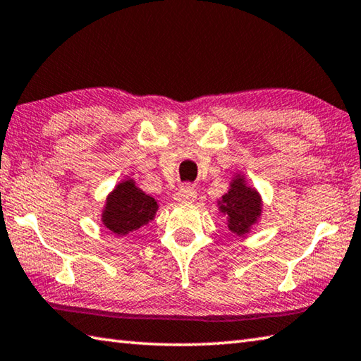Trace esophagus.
<instances>
[{"instance_id":"obj_1","label":"esophagus","mask_w":361,"mask_h":361,"mask_svg":"<svg viewBox=\"0 0 361 361\" xmlns=\"http://www.w3.org/2000/svg\"><path fill=\"white\" fill-rule=\"evenodd\" d=\"M174 198H176V201H179V202H192L196 198V192H195V188L192 185L185 183V185H182L178 190V192H176Z\"/></svg>"}]
</instances>
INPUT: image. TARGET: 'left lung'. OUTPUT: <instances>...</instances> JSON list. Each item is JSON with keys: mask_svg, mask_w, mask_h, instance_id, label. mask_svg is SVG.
<instances>
[{"mask_svg": "<svg viewBox=\"0 0 361 361\" xmlns=\"http://www.w3.org/2000/svg\"><path fill=\"white\" fill-rule=\"evenodd\" d=\"M216 206L226 219L231 233L243 237L259 223L264 204L261 193L250 185L245 174L235 173L229 182L228 192L216 201Z\"/></svg>", "mask_w": 361, "mask_h": 361, "instance_id": "left-lung-1", "label": "left lung"}]
</instances>
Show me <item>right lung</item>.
I'll return each mask as SVG.
<instances>
[{
	"mask_svg": "<svg viewBox=\"0 0 361 361\" xmlns=\"http://www.w3.org/2000/svg\"><path fill=\"white\" fill-rule=\"evenodd\" d=\"M159 201L137 185L132 178L122 179L105 200L100 221L116 235H127L155 219Z\"/></svg>",
	"mask_w": 361,
	"mask_h": 361,
	"instance_id": "add662e5",
	"label": "right lung"
}]
</instances>
